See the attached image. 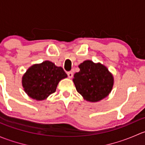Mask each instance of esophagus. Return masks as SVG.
<instances>
[{
    "instance_id": "esophagus-1",
    "label": "esophagus",
    "mask_w": 145,
    "mask_h": 145,
    "mask_svg": "<svg viewBox=\"0 0 145 145\" xmlns=\"http://www.w3.org/2000/svg\"><path fill=\"white\" fill-rule=\"evenodd\" d=\"M67 75H68L69 78H72L73 76H74V74H73L72 71H68V72H67Z\"/></svg>"
}]
</instances>
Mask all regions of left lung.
I'll return each instance as SVG.
<instances>
[{"label": "left lung", "mask_w": 145, "mask_h": 145, "mask_svg": "<svg viewBox=\"0 0 145 145\" xmlns=\"http://www.w3.org/2000/svg\"><path fill=\"white\" fill-rule=\"evenodd\" d=\"M79 72L74 75L77 92L89 102H98L106 97L112 90L114 78L106 67L90 60L78 66Z\"/></svg>", "instance_id": "obj_1"}]
</instances>
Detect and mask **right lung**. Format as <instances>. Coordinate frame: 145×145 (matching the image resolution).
Here are the masks:
<instances>
[{
    "label": "right lung",
    "instance_id": "obj_1",
    "mask_svg": "<svg viewBox=\"0 0 145 145\" xmlns=\"http://www.w3.org/2000/svg\"><path fill=\"white\" fill-rule=\"evenodd\" d=\"M67 77L60 67L50 61L31 66L22 77L26 93L36 100H43L56 91L59 81Z\"/></svg>",
    "mask_w": 145,
    "mask_h": 145
}]
</instances>
